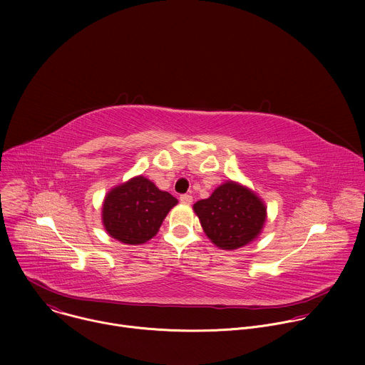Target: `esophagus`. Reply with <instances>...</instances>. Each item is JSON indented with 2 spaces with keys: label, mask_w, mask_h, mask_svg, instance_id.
I'll use <instances>...</instances> for the list:
<instances>
[{
  "label": "esophagus",
  "mask_w": 365,
  "mask_h": 365,
  "mask_svg": "<svg viewBox=\"0 0 365 365\" xmlns=\"http://www.w3.org/2000/svg\"><path fill=\"white\" fill-rule=\"evenodd\" d=\"M192 200H193V197H192L190 195H187V193H183V195H180V202H182V203H186V205H189V203H192Z\"/></svg>",
  "instance_id": "34e87169"
}]
</instances>
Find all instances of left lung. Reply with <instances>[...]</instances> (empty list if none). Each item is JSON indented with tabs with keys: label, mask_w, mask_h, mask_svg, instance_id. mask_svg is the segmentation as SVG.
Returning <instances> with one entry per match:
<instances>
[{
	"label": "left lung",
	"mask_w": 365,
	"mask_h": 365,
	"mask_svg": "<svg viewBox=\"0 0 365 365\" xmlns=\"http://www.w3.org/2000/svg\"><path fill=\"white\" fill-rule=\"evenodd\" d=\"M193 210L205 234L222 250H235L252 241L266 221V206L250 189L227 182Z\"/></svg>",
	"instance_id": "1"
}]
</instances>
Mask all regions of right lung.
Here are the masks:
<instances>
[{
    "mask_svg": "<svg viewBox=\"0 0 365 365\" xmlns=\"http://www.w3.org/2000/svg\"><path fill=\"white\" fill-rule=\"evenodd\" d=\"M178 199L137 176L114 187L103 200L102 221L107 232L124 244H143L158 234Z\"/></svg>",
    "mask_w": 365,
    "mask_h": 365,
    "instance_id": "add662e5",
    "label": "right lung"
}]
</instances>
